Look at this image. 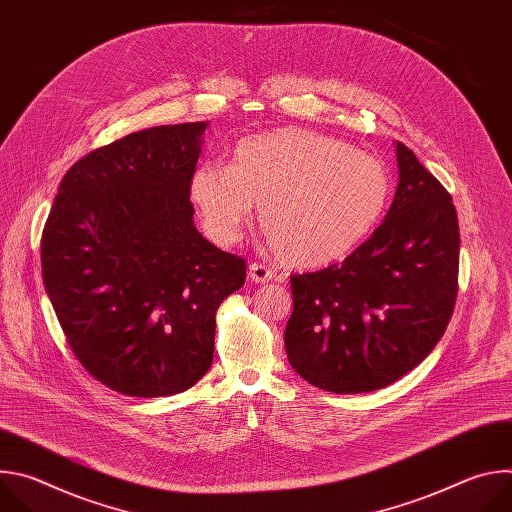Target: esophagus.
Here are the masks:
<instances>
[{"instance_id": "esophagus-1", "label": "esophagus", "mask_w": 512, "mask_h": 512, "mask_svg": "<svg viewBox=\"0 0 512 512\" xmlns=\"http://www.w3.org/2000/svg\"><path fill=\"white\" fill-rule=\"evenodd\" d=\"M249 277L255 283H267L275 277V271L271 267H267L265 263H251L249 265Z\"/></svg>"}]
</instances>
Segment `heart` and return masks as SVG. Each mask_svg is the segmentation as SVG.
Wrapping results in <instances>:
<instances>
[{
	"label": "heart",
	"mask_w": 512,
	"mask_h": 512,
	"mask_svg": "<svg viewBox=\"0 0 512 512\" xmlns=\"http://www.w3.org/2000/svg\"><path fill=\"white\" fill-rule=\"evenodd\" d=\"M391 194L383 160L304 127L243 137L229 166L202 164L190 178V198L216 243H233L259 204L271 249L302 269L350 255L377 229Z\"/></svg>",
	"instance_id": "b5f03b06"
}]
</instances>
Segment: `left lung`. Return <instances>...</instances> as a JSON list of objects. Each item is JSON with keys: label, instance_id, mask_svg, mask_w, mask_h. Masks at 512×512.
I'll return each instance as SVG.
<instances>
[{"label": "left lung", "instance_id": "8db88e82", "mask_svg": "<svg viewBox=\"0 0 512 512\" xmlns=\"http://www.w3.org/2000/svg\"><path fill=\"white\" fill-rule=\"evenodd\" d=\"M399 184L383 225L342 263L291 275L285 350L310 385L383 389L444 336L458 296L460 227L450 192L397 141Z\"/></svg>", "mask_w": 512, "mask_h": 512}]
</instances>
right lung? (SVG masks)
<instances>
[{"mask_svg":"<svg viewBox=\"0 0 512 512\" xmlns=\"http://www.w3.org/2000/svg\"><path fill=\"white\" fill-rule=\"evenodd\" d=\"M208 123L129 133L72 166L42 233V277L85 371L129 397H166L212 364L216 310L245 259L194 227L190 178Z\"/></svg>","mask_w":512,"mask_h":512,"instance_id":"right-lung-1","label":"right lung"}]
</instances>
